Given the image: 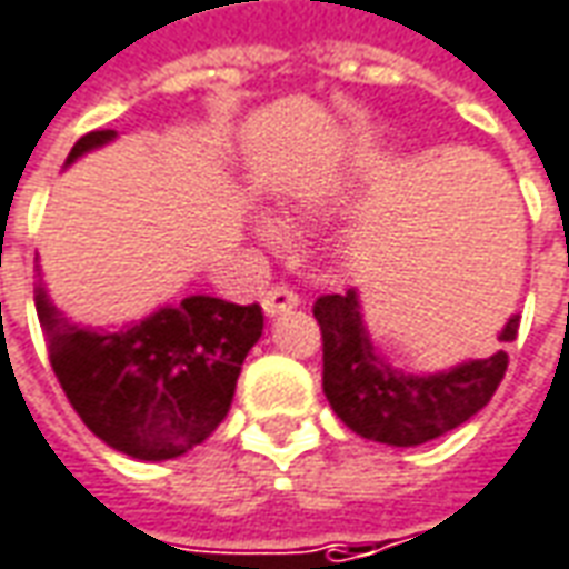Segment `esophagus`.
I'll list each match as a JSON object with an SVG mask.
<instances>
[{
  "label": "esophagus",
  "instance_id": "esophagus-1",
  "mask_svg": "<svg viewBox=\"0 0 569 569\" xmlns=\"http://www.w3.org/2000/svg\"><path fill=\"white\" fill-rule=\"evenodd\" d=\"M298 305H301V298H298L292 289H286V286H273L271 292H264V298H261V308H264L268 317L292 311V308H298Z\"/></svg>",
  "mask_w": 569,
  "mask_h": 569
}]
</instances>
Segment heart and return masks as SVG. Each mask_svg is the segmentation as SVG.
<instances>
[{"label":"heart","instance_id":"heart-1","mask_svg":"<svg viewBox=\"0 0 569 569\" xmlns=\"http://www.w3.org/2000/svg\"><path fill=\"white\" fill-rule=\"evenodd\" d=\"M252 233L258 237V243H264L268 249H283L286 246V230L280 221H273L271 216H258L252 221Z\"/></svg>","mask_w":569,"mask_h":569}]
</instances>
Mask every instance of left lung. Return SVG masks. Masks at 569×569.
Segmentation results:
<instances>
[{
	"label": "left lung",
	"instance_id": "8db88e82",
	"mask_svg": "<svg viewBox=\"0 0 569 569\" xmlns=\"http://www.w3.org/2000/svg\"><path fill=\"white\" fill-rule=\"evenodd\" d=\"M323 332V395L353 435L419 447L465 425L490 403L506 376L508 353L462 360L440 372H409L388 363L369 339L357 289L313 301ZM520 317H508L499 341H515Z\"/></svg>",
	"mask_w": 569,
	"mask_h": 569
}]
</instances>
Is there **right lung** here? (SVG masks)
Listing matches in <instances>:
<instances>
[{
    "label": "right lung",
    "mask_w": 569,
    "mask_h": 569,
    "mask_svg": "<svg viewBox=\"0 0 569 569\" xmlns=\"http://www.w3.org/2000/svg\"><path fill=\"white\" fill-rule=\"evenodd\" d=\"M117 132L79 138L67 166ZM36 313L49 339L51 369L79 419L107 447L141 462L178 459L228 416L246 353L261 339L258 305L188 296L117 329L73 323L36 286Z\"/></svg>",
    "instance_id": "obj_1"
}]
</instances>
